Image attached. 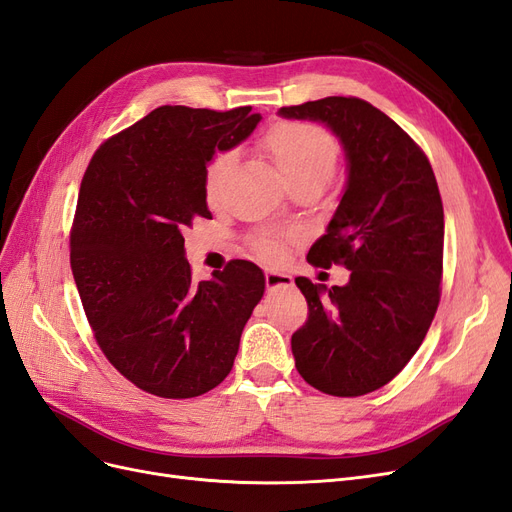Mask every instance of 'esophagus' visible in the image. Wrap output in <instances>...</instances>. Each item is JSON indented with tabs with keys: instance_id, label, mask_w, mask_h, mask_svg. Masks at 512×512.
Wrapping results in <instances>:
<instances>
[{
	"instance_id": "1",
	"label": "esophagus",
	"mask_w": 512,
	"mask_h": 512,
	"mask_svg": "<svg viewBox=\"0 0 512 512\" xmlns=\"http://www.w3.org/2000/svg\"><path fill=\"white\" fill-rule=\"evenodd\" d=\"M265 282H267L269 290L286 288V286H292V277L286 273H280V271H265Z\"/></svg>"
}]
</instances>
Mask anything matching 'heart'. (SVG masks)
<instances>
[{
	"label": "heart",
	"instance_id": "1",
	"mask_svg": "<svg viewBox=\"0 0 512 512\" xmlns=\"http://www.w3.org/2000/svg\"><path fill=\"white\" fill-rule=\"evenodd\" d=\"M260 147L280 168L290 185L316 183L322 188L337 164L339 145L335 138L312 123L284 121L269 128L262 136ZM235 156L228 151L215 153L205 170V198L213 207L220 203L222 183ZM252 250L267 262H280L286 254V237L280 232H260L252 239Z\"/></svg>",
	"mask_w": 512,
	"mask_h": 512
}]
</instances>
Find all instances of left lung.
Returning a JSON list of instances; mask_svg holds the SVG:
<instances>
[{
    "mask_svg": "<svg viewBox=\"0 0 512 512\" xmlns=\"http://www.w3.org/2000/svg\"><path fill=\"white\" fill-rule=\"evenodd\" d=\"M280 115L324 123L348 166L342 200L307 260L344 265L350 280L331 288L294 280L309 307L290 342L294 365L322 393L359 397L406 367L436 316L444 250L438 181L421 147L365 100L331 96L284 106Z\"/></svg>",
    "mask_w": 512,
    "mask_h": 512,
    "instance_id": "left-lung-1",
    "label": "left lung"
}]
</instances>
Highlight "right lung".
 <instances>
[{"mask_svg": "<svg viewBox=\"0 0 512 512\" xmlns=\"http://www.w3.org/2000/svg\"><path fill=\"white\" fill-rule=\"evenodd\" d=\"M250 111L160 106L102 143L85 170L70 232L74 282L106 359L151 395L215 389L265 294V275L247 260L194 282L183 247L185 226L211 218L209 162L262 119Z\"/></svg>", "mask_w": 512, "mask_h": 512, "instance_id": "right-lung-1", "label": "right lung"}]
</instances>
